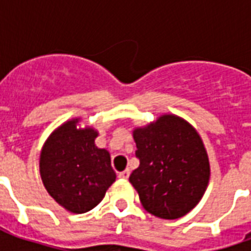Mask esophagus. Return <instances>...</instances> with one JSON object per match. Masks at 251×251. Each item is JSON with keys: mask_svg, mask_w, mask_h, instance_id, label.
<instances>
[{"mask_svg": "<svg viewBox=\"0 0 251 251\" xmlns=\"http://www.w3.org/2000/svg\"><path fill=\"white\" fill-rule=\"evenodd\" d=\"M129 176H130L129 169H126V171L121 172V173H118V177H120V178H124V179L129 178Z\"/></svg>", "mask_w": 251, "mask_h": 251, "instance_id": "1", "label": "esophagus"}]
</instances>
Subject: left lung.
<instances>
[{"label":"left lung","mask_w":251,"mask_h":251,"mask_svg":"<svg viewBox=\"0 0 251 251\" xmlns=\"http://www.w3.org/2000/svg\"><path fill=\"white\" fill-rule=\"evenodd\" d=\"M139 167L129 181L142 206L160 219H178L202 199L210 181V160L199 133L176 114H161L133 130Z\"/></svg>","instance_id":"left-lung-1"}]
</instances>
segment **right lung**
Segmentation results:
<instances>
[{"mask_svg":"<svg viewBox=\"0 0 251 251\" xmlns=\"http://www.w3.org/2000/svg\"><path fill=\"white\" fill-rule=\"evenodd\" d=\"M80 118L53 130L40 152L41 181L48 194L72 214H84L101 202L116 181L110 153L95 145L99 131L79 127Z\"/></svg>","mask_w":251,"mask_h":251,"instance_id":"1","label":"right lung"}]
</instances>
